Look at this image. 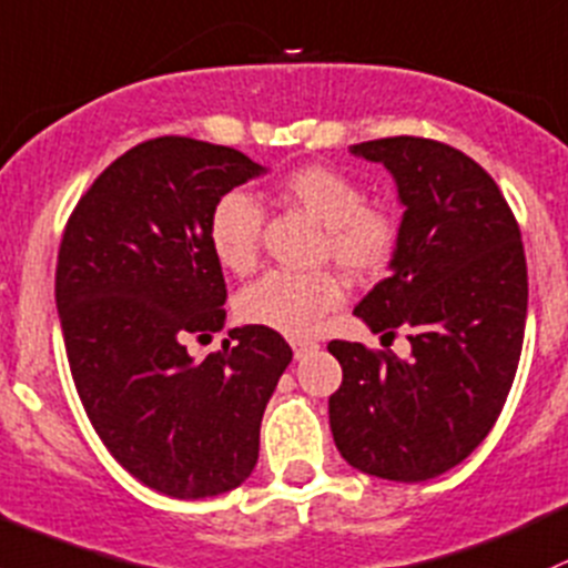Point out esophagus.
<instances>
[{
  "label": "esophagus",
  "mask_w": 568,
  "mask_h": 568,
  "mask_svg": "<svg viewBox=\"0 0 568 568\" xmlns=\"http://www.w3.org/2000/svg\"><path fill=\"white\" fill-rule=\"evenodd\" d=\"M316 349H320V344H314V341H306V338L292 341V352H295V357H297V359H303V357L314 355Z\"/></svg>",
  "instance_id": "34e87169"
}]
</instances>
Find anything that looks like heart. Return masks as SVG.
Returning <instances> with one entry per match:
<instances>
[{
	"label": "heart",
	"instance_id": "1",
	"mask_svg": "<svg viewBox=\"0 0 568 568\" xmlns=\"http://www.w3.org/2000/svg\"><path fill=\"white\" fill-rule=\"evenodd\" d=\"M278 194L325 227L322 254L355 278L379 276L398 252V219L379 205H365L363 186L338 170L303 164L278 181ZM260 235L262 209L252 194L230 189L213 203L209 243L222 267L237 276L252 273L260 257ZM344 282L333 271H273L241 292L237 316L246 325L306 338L344 303Z\"/></svg>",
	"mask_w": 568,
	"mask_h": 568
}]
</instances>
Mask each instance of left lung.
I'll return each mask as SVG.
<instances>
[{
	"instance_id": "obj_1",
	"label": "left lung",
	"mask_w": 568,
	"mask_h": 568,
	"mask_svg": "<svg viewBox=\"0 0 568 568\" xmlns=\"http://www.w3.org/2000/svg\"><path fill=\"white\" fill-rule=\"evenodd\" d=\"M349 151L384 164L404 205L389 276L355 316L374 333L404 327L412 357L331 341L344 371L331 430L357 471L425 481L479 447L515 382L528 314L520 227L496 181L453 145L400 135Z\"/></svg>"
}]
</instances>
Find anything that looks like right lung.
Wrapping results in <instances>:
<instances>
[{
	"label": "right lung",
	"mask_w": 568,
	"mask_h": 568,
	"mask_svg": "<svg viewBox=\"0 0 568 568\" xmlns=\"http://www.w3.org/2000/svg\"><path fill=\"white\" fill-rule=\"evenodd\" d=\"M267 173L192 138L145 140L81 197L57 262L72 379L97 436L132 477L170 498H211L248 479L260 423L290 365L278 333L233 327L194 359L186 338L224 327L213 203Z\"/></svg>",
	"instance_id": "obj_1"
}]
</instances>
